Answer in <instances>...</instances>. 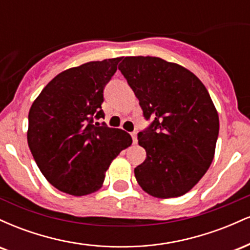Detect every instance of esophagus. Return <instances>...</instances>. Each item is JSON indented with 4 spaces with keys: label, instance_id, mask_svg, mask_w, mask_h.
<instances>
[{
    "label": "esophagus",
    "instance_id": "esophagus-1",
    "mask_svg": "<svg viewBox=\"0 0 250 250\" xmlns=\"http://www.w3.org/2000/svg\"><path fill=\"white\" fill-rule=\"evenodd\" d=\"M131 139H133V143L134 145H136L137 143V133L136 131H134V133H131Z\"/></svg>",
    "mask_w": 250,
    "mask_h": 250
}]
</instances>
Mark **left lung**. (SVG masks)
<instances>
[{"instance_id":"obj_1","label":"left lung","mask_w":250,"mask_h":250,"mask_svg":"<svg viewBox=\"0 0 250 250\" xmlns=\"http://www.w3.org/2000/svg\"><path fill=\"white\" fill-rule=\"evenodd\" d=\"M119 69L151 125L137 134L145 162L134 173L146 193L159 199L188 193L215 155L219 114L207 88L187 68L155 56L123 57Z\"/></svg>"}]
</instances>
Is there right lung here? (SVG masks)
I'll return each instance as SVG.
<instances>
[{
	"instance_id": "1",
	"label": "right lung",
	"mask_w": 250,
	"mask_h": 250,
	"mask_svg": "<svg viewBox=\"0 0 250 250\" xmlns=\"http://www.w3.org/2000/svg\"><path fill=\"white\" fill-rule=\"evenodd\" d=\"M120 61H93L62 71L31 104L28 146L43 176L60 191L95 193L111 161L133 142L122 129L93 125V119L104 117L103 89Z\"/></svg>"
}]
</instances>
